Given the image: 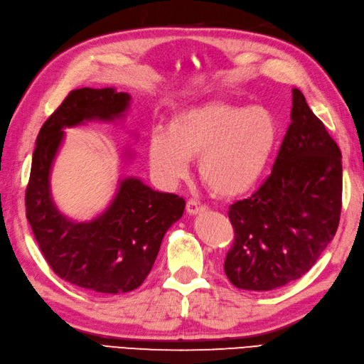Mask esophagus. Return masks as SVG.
<instances>
[{"mask_svg": "<svg viewBox=\"0 0 364 364\" xmlns=\"http://www.w3.org/2000/svg\"><path fill=\"white\" fill-rule=\"evenodd\" d=\"M204 210H206V206L195 200H189L188 204H186V212H188L189 215H198V213H203Z\"/></svg>", "mask_w": 364, "mask_h": 364, "instance_id": "1", "label": "esophagus"}]
</instances>
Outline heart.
I'll list each match as a JSON object with an SVG mask.
<instances>
[{
  "mask_svg": "<svg viewBox=\"0 0 364 364\" xmlns=\"http://www.w3.org/2000/svg\"><path fill=\"white\" fill-rule=\"evenodd\" d=\"M278 138L279 126L271 109L208 101L176 112L166 127H155L147 156L161 180L175 183L200 156L203 184L217 197L235 198L263 180Z\"/></svg>",
  "mask_w": 364,
  "mask_h": 364,
  "instance_id": "obj_1",
  "label": "heart"
}]
</instances>
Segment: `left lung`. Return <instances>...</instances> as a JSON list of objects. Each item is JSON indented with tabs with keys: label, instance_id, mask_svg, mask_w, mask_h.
<instances>
[{
	"label": "left lung",
	"instance_id": "obj_1",
	"mask_svg": "<svg viewBox=\"0 0 364 364\" xmlns=\"http://www.w3.org/2000/svg\"><path fill=\"white\" fill-rule=\"evenodd\" d=\"M341 188L340 149L292 89L291 126L271 176L229 208L235 232L225 262L230 283L263 292L303 277L337 232Z\"/></svg>",
	"mask_w": 364,
	"mask_h": 364
}]
</instances>
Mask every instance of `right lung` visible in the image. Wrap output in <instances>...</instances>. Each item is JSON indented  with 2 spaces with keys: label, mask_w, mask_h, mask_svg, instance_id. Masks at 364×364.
I'll return each mask as SVG.
<instances>
[{
  "label": "right lung",
  "mask_w": 364,
  "mask_h": 364,
  "mask_svg": "<svg viewBox=\"0 0 364 364\" xmlns=\"http://www.w3.org/2000/svg\"><path fill=\"white\" fill-rule=\"evenodd\" d=\"M130 95L114 87L72 90L43 124L26 189V217L44 258L64 282L117 295L141 286L155 263L163 237L183 217L186 201L156 192L135 176L119 180L115 197L98 217L75 221L57 208L50 172L64 129L90 121H123ZM124 156L132 160V152Z\"/></svg>",
  "instance_id": "right-lung-1"
}]
</instances>
